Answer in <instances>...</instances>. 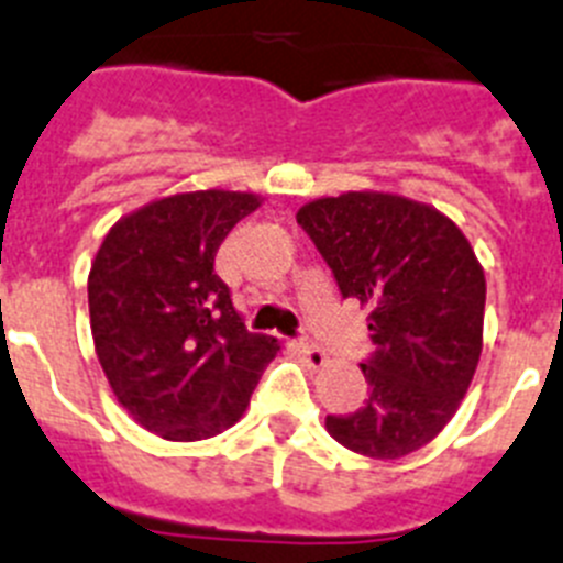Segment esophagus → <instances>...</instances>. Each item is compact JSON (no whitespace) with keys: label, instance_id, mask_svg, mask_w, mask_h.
I'll return each instance as SVG.
<instances>
[{"label":"esophagus","instance_id":"34e87169","mask_svg":"<svg viewBox=\"0 0 563 563\" xmlns=\"http://www.w3.org/2000/svg\"><path fill=\"white\" fill-rule=\"evenodd\" d=\"M296 350H299V355L305 358V364L310 369H321L324 364H328V353L321 347H316V344H307V341H299L296 344Z\"/></svg>","mask_w":563,"mask_h":563}]
</instances>
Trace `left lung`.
Returning <instances> with one entry per match:
<instances>
[{
  "mask_svg": "<svg viewBox=\"0 0 563 563\" xmlns=\"http://www.w3.org/2000/svg\"><path fill=\"white\" fill-rule=\"evenodd\" d=\"M344 299L369 310V396L324 427L353 453L393 461L430 444L459 410L484 347L487 282L459 224L424 201L350 190L296 213Z\"/></svg>",
  "mask_w": 563,
  "mask_h": 563,
  "instance_id": "8db88e82",
  "label": "left lung"
}]
</instances>
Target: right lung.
Segmentation results:
<instances>
[{
	"mask_svg": "<svg viewBox=\"0 0 563 563\" xmlns=\"http://www.w3.org/2000/svg\"><path fill=\"white\" fill-rule=\"evenodd\" d=\"M262 208L242 190H194L122 216L88 276L96 358L119 405L167 441H201L242 419L282 350L247 333L216 276L224 235Z\"/></svg>",
	"mask_w": 563,
	"mask_h": 563,
	"instance_id": "right-lung-1",
	"label": "right lung"
}]
</instances>
